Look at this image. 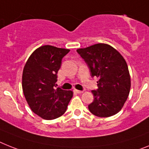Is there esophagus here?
Masks as SVG:
<instances>
[{"instance_id":"34e87169","label":"esophagus","mask_w":149,"mask_h":149,"mask_svg":"<svg viewBox=\"0 0 149 149\" xmlns=\"http://www.w3.org/2000/svg\"><path fill=\"white\" fill-rule=\"evenodd\" d=\"M73 91H74V92H76V93L77 94H82V92H83V91H80V90H77V89H74Z\"/></svg>"}]
</instances>
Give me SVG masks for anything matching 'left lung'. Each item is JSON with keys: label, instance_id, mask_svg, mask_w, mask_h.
<instances>
[{"label": "left lung", "instance_id": "left-lung-1", "mask_svg": "<svg viewBox=\"0 0 149 149\" xmlns=\"http://www.w3.org/2000/svg\"><path fill=\"white\" fill-rule=\"evenodd\" d=\"M86 63L92 77L98 78V88L92 90V114L108 117L122 109L130 91V76L127 62L116 49L107 44H95L77 50Z\"/></svg>", "mask_w": 149, "mask_h": 149}]
</instances>
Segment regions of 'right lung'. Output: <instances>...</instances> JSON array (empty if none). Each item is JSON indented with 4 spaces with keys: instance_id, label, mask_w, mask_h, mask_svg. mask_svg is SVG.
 <instances>
[{
    "instance_id": "obj_1",
    "label": "right lung",
    "mask_w": 149,
    "mask_h": 149,
    "mask_svg": "<svg viewBox=\"0 0 149 149\" xmlns=\"http://www.w3.org/2000/svg\"><path fill=\"white\" fill-rule=\"evenodd\" d=\"M70 50L44 45L29 57L22 72V91L36 114L45 120L61 117L67 111L72 91L55 88L57 72Z\"/></svg>"
}]
</instances>
